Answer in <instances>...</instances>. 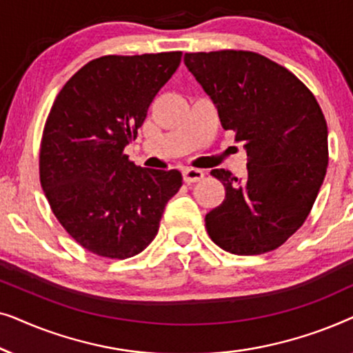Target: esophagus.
Listing matches in <instances>:
<instances>
[{
    "label": "esophagus",
    "instance_id": "obj_1",
    "mask_svg": "<svg viewBox=\"0 0 353 353\" xmlns=\"http://www.w3.org/2000/svg\"><path fill=\"white\" fill-rule=\"evenodd\" d=\"M204 178V172L197 170V168H185L183 170V180L185 183H197Z\"/></svg>",
    "mask_w": 353,
    "mask_h": 353
}]
</instances>
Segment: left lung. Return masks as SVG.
<instances>
[{"label":"left lung","instance_id":"8db88e82","mask_svg":"<svg viewBox=\"0 0 353 353\" xmlns=\"http://www.w3.org/2000/svg\"><path fill=\"white\" fill-rule=\"evenodd\" d=\"M185 64L248 152L243 180L212 176L225 199L205 215L210 239L226 252L279 248L303 225L327 167V127L312 91L286 67L252 51L186 52Z\"/></svg>","mask_w":353,"mask_h":353}]
</instances>
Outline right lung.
Listing matches in <instances>:
<instances>
[{
    "mask_svg": "<svg viewBox=\"0 0 353 353\" xmlns=\"http://www.w3.org/2000/svg\"><path fill=\"white\" fill-rule=\"evenodd\" d=\"M180 62L181 51L98 57L62 86L48 115L41 188L67 233L99 257L146 249L180 190L178 170L141 168L123 154Z\"/></svg>",
    "mask_w": 353,
    "mask_h": 353,
    "instance_id": "right-lung-1",
    "label": "right lung"
}]
</instances>
